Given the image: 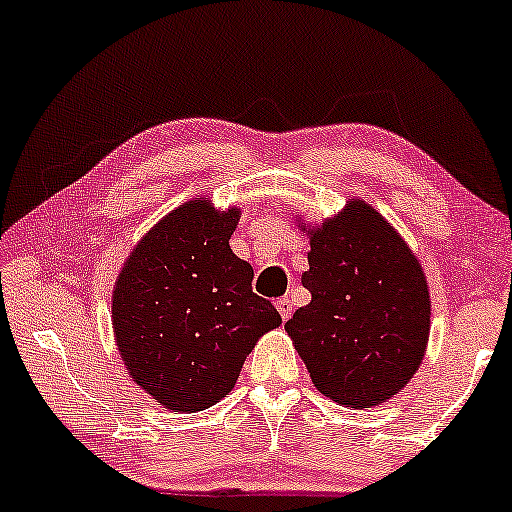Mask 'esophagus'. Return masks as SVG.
Returning a JSON list of instances; mask_svg holds the SVG:
<instances>
[{"mask_svg":"<svg viewBox=\"0 0 512 512\" xmlns=\"http://www.w3.org/2000/svg\"><path fill=\"white\" fill-rule=\"evenodd\" d=\"M276 308H278V312H280V317H282V322H287L289 317H292V301L287 299H280L278 303H276Z\"/></svg>","mask_w":512,"mask_h":512,"instance_id":"1","label":"esophagus"}]
</instances>
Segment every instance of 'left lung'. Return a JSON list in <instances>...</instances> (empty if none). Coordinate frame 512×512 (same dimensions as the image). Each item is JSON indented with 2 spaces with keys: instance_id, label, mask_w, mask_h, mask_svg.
Instances as JSON below:
<instances>
[{
  "instance_id": "obj_1",
  "label": "left lung",
  "mask_w": 512,
  "mask_h": 512,
  "mask_svg": "<svg viewBox=\"0 0 512 512\" xmlns=\"http://www.w3.org/2000/svg\"><path fill=\"white\" fill-rule=\"evenodd\" d=\"M303 287L312 301L285 324L317 391L352 409L400 393L423 363L430 289L400 232L365 200L305 225Z\"/></svg>"
}]
</instances>
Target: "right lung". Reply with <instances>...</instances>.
I'll return each mask as SVG.
<instances>
[{"instance_id": "right-lung-1", "label": "right lung", "mask_w": 512, "mask_h": 512, "mask_svg": "<svg viewBox=\"0 0 512 512\" xmlns=\"http://www.w3.org/2000/svg\"><path fill=\"white\" fill-rule=\"evenodd\" d=\"M241 209L195 197L137 241L112 292V329L131 377L165 409L195 414L232 391L243 361L282 319L230 248Z\"/></svg>"}]
</instances>
